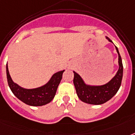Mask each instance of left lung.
Returning <instances> with one entry per match:
<instances>
[{
	"mask_svg": "<svg viewBox=\"0 0 135 135\" xmlns=\"http://www.w3.org/2000/svg\"><path fill=\"white\" fill-rule=\"evenodd\" d=\"M107 38L109 42L113 43L108 37H107ZM115 49L118 54L119 69L115 76L107 84L99 86L88 85L85 83L81 77L77 73L74 71V86L76 88L77 95L82 102L90 104H102L109 99H111L116 94L118 90H119L123 78V66L122 63L121 57L116 46Z\"/></svg>",
	"mask_w": 135,
	"mask_h": 135,
	"instance_id": "obj_1",
	"label": "left lung"
}]
</instances>
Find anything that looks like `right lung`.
<instances>
[{"mask_svg": "<svg viewBox=\"0 0 135 135\" xmlns=\"http://www.w3.org/2000/svg\"><path fill=\"white\" fill-rule=\"evenodd\" d=\"M64 71V70L54 74L50 81L43 86L34 89H25L12 81L8 71L7 64L6 66L7 83L12 93L26 104L33 107L43 106L52 100L62 78Z\"/></svg>", "mask_w": 135, "mask_h": 135, "instance_id": "right-lung-1", "label": "right lung"}]
</instances>
